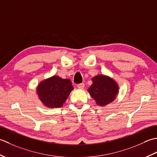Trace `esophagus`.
I'll use <instances>...</instances> for the list:
<instances>
[{
  "label": "esophagus",
  "mask_w": 157,
  "mask_h": 157,
  "mask_svg": "<svg viewBox=\"0 0 157 157\" xmlns=\"http://www.w3.org/2000/svg\"><path fill=\"white\" fill-rule=\"evenodd\" d=\"M85 87V85L83 84V83H80V84L77 85V87L80 89H82Z\"/></svg>",
  "instance_id": "obj_1"
}]
</instances>
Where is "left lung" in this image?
<instances>
[{"label": "left lung", "mask_w": 157, "mask_h": 157, "mask_svg": "<svg viewBox=\"0 0 157 157\" xmlns=\"http://www.w3.org/2000/svg\"><path fill=\"white\" fill-rule=\"evenodd\" d=\"M93 83L88 92L96 104L105 106L116 99L119 85L114 79L105 75H97L92 78Z\"/></svg>", "instance_id": "1"}]
</instances>
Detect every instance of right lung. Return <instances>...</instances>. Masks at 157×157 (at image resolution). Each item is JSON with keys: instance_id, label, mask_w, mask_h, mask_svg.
Instances as JSON below:
<instances>
[{"instance_id": "add662e5", "label": "right lung", "mask_w": 157, "mask_h": 157, "mask_svg": "<svg viewBox=\"0 0 157 157\" xmlns=\"http://www.w3.org/2000/svg\"><path fill=\"white\" fill-rule=\"evenodd\" d=\"M73 89L70 79L53 76L41 81L36 88V92L44 105L53 108L62 107Z\"/></svg>"}]
</instances>
